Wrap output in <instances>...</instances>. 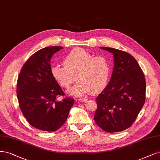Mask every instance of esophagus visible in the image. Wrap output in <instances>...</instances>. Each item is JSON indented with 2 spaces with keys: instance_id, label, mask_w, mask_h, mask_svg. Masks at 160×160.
<instances>
[{
  "instance_id": "1",
  "label": "esophagus",
  "mask_w": 160,
  "mask_h": 160,
  "mask_svg": "<svg viewBox=\"0 0 160 160\" xmlns=\"http://www.w3.org/2000/svg\"><path fill=\"white\" fill-rule=\"evenodd\" d=\"M87 100H88V99L87 98H79V101H81L82 102H85Z\"/></svg>"
}]
</instances>
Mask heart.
Segmentation results:
<instances>
[{"instance_id": "heart-1", "label": "heart", "mask_w": 160, "mask_h": 160, "mask_svg": "<svg viewBox=\"0 0 160 160\" xmlns=\"http://www.w3.org/2000/svg\"><path fill=\"white\" fill-rule=\"evenodd\" d=\"M50 73L58 84L68 89L77 80L78 82L69 90L71 95L81 96L87 93L97 94L108 85L111 65L104 56H95L82 48H75L63 59V65H53Z\"/></svg>"}]
</instances>
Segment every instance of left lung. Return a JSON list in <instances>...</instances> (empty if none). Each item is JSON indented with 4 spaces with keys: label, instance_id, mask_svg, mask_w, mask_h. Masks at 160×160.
<instances>
[{
    "label": "left lung",
    "instance_id": "obj_1",
    "mask_svg": "<svg viewBox=\"0 0 160 160\" xmlns=\"http://www.w3.org/2000/svg\"><path fill=\"white\" fill-rule=\"evenodd\" d=\"M113 54L114 68L111 81L97 97L96 124L108 132L128 128L134 122L146 97V80L136 59L117 49L101 47Z\"/></svg>",
    "mask_w": 160,
    "mask_h": 160
}]
</instances>
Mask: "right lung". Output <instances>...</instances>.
<instances>
[{
	"mask_svg": "<svg viewBox=\"0 0 160 160\" xmlns=\"http://www.w3.org/2000/svg\"><path fill=\"white\" fill-rule=\"evenodd\" d=\"M60 46L42 48L31 56L22 68L17 81L16 93L20 108L33 127L53 132L65 122L74 99L63 96L58 82L50 73V59L63 49Z\"/></svg>",
	"mask_w": 160,
	"mask_h": 160,
	"instance_id": "obj_1",
	"label": "right lung"
}]
</instances>
